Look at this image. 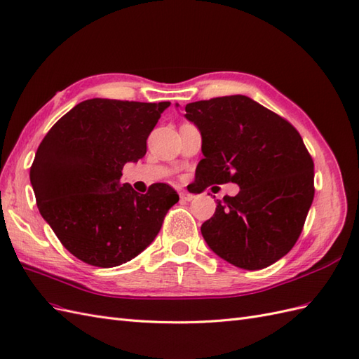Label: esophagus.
Returning <instances> with one entry per match:
<instances>
[{
  "label": "esophagus",
  "instance_id": "obj_1",
  "mask_svg": "<svg viewBox=\"0 0 359 359\" xmlns=\"http://www.w3.org/2000/svg\"><path fill=\"white\" fill-rule=\"evenodd\" d=\"M196 196L194 194H191V192H188V191H183V192H180V198L182 200H185V201H191L192 198H194Z\"/></svg>",
  "mask_w": 359,
  "mask_h": 359
}]
</instances>
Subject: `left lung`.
I'll list each match as a JSON object with an SVG mask.
<instances>
[{"instance_id":"left-lung-1","label":"left lung","mask_w":359,"mask_h":359,"mask_svg":"<svg viewBox=\"0 0 359 359\" xmlns=\"http://www.w3.org/2000/svg\"><path fill=\"white\" fill-rule=\"evenodd\" d=\"M187 119L201 132L196 191L236 183L235 197L217 200L201 235L229 264L261 270L287 255L314 200V162L287 119L245 95L189 103Z\"/></svg>"}]
</instances>
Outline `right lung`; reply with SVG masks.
Wrapping results in <instances>:
<instances>
[{
	"mask_svg": "<svg viewBox=\"0 0 359 359\" xmlns=\"http://www.w3.org/2000/svg\"><path fill=\"white\" fill-rule=\"evenodd\" d=\"M168 106L170 101H81L39 144L30 168L36 203L77 259L101 269L133 259L179 201L167 183L140 194L119 182L124 165L145 156L147 137Z\"/></svg>",
	"mask_w": 359,
	"mask_h": 359,
	"instance_id": "obj_1",
	"label": "right lung"
}]
</instances>
